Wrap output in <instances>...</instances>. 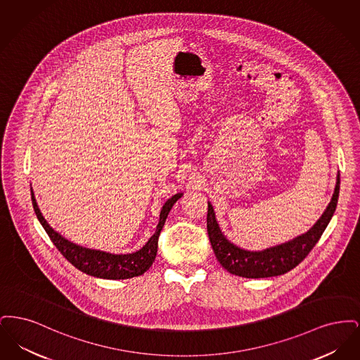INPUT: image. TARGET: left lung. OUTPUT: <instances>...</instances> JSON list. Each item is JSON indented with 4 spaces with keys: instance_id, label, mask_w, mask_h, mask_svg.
I'll return each instance as SVG.
<instances>
[{
    "instance_id": "8db88e82",
    "label": "left lung",
    "mask_w": 360,
    "mask_h": 360,
    "mask_svg": "<svg viewBox=\"0 0 360 360\" xmlns=\"http://www.w3.org/2000/svg\"><path fill=\"white\" fill-rule=\"evenodd\" d=\"M339 191L340 174H338L332 200L317 223L308 232L263 251H247L226 239L217 224L213 206L207 202L206 226L214 255L226 271L244 278H269L290 271L308 257L311 248L321 238L336 210Z\"/></svg>"
}]
</instances>
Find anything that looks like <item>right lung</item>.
Instances as JSON below:
<instances>
[{"mask_svg": "<svg viewBox=\"0 0 360 360\" xmlns=\"http://www.w3.org/2000/svg\"><path fill=\"white\" fill-rule=\"evenodd\" d=\"M182 197V193H178L172 195L170 200L166 201V204L160 210L159 216V224L156 225V231L150 240L143 245L136 252L132 254H124V255H116L103 252L100 250H91L86 248L82 245H78L72 241L65 239L60 233L53 231L50 224L46 221L43 217L36 198H34V190L31 188V198L34 205V213L37 216V220L46 229L47 235L50 236L55 247L60 251V254L69 260L70 263L81 270L82 273L103 279H128L143 275L154 263L156 252H158V239L160 235V231L166 223V219L172 210V205Z\"/></svg>", "mask_w": 360, "mask_h": 360, "instance_id": "obj_1", "label": "right lung"}]
</instances>
